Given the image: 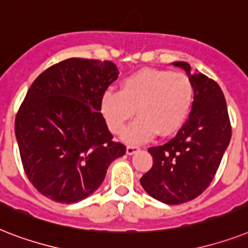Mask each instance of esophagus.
<instances>
[{
  "label": "esophagus",
  "instance_id": "obj_1",
  "mask_svg": "<svg viewBox=\"0 0 248 248\" xmlns=\"http://www.w3.org/2000/svg\"><path fill=\"white\" fill-rule=\"evenodd\" d=\"M138 150H140V146H136V144H129V146L126 147V154H128V155H133V154H136Z\"/></svg>",
  "mask_w": 248,
  "mask_h": 248
}]
</instances>
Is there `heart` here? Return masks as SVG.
Listing matches in <instances>:
<instances>
[{"instance_id": "obj_1", "label": "heart", "mask_w": 248, "mask_h": 248, "mask_svg": "<svg viewBox=\"0 0 248 248\" xmlns=\"http://www.w3.org/2000/svg\"><path fill=\"white\" fill-rule=\"evenodd\" d=\"M195 90L182 73L142 69L122 82L120 91H108L101 97L100 111L114 134L122 133L136 114L140 118L125 130L124 140L138 143L156 134L177 133L189 116Z\"/></svg>"}]
</instances>
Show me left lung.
Segmentation results:
<instances>
[{
    "instance_id": "obj_1",
    "label": "left lung",
    "mask_w": 248,
    "mask_h": 248,
    "mask_svg": "<svg viewBox=\"0 0 248 248\" xmlns=\"http://www.w3.org/2000/svg\"><path fill=\"white\" fill-rule=\"evenodd\" d=\"M191 79L195 90L189 118L177 136L148 148L154 165L140 178L148 195L168 205L199 197L213 182L231 142L232 126L223 91L215 80L188 62H173Z\"/></svg>"
}]
</instances>
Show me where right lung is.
Segmentation results:
<instances>
[{"instance_id": "1", "label": "right lung", "mask_w": 248, "mask_h": 248, "mask_svg": "<svg viewBox=\"0 0 248 248\" xmlns=\"http://www.w3.org/2000/svg\"><path fill=\"white\" fill-rule=\"evenodd\" d=\"M118 75L111 61L73 57L49 66L28 91L15 136L28 179L47 199H86L125 154L100 112L101 97Z\"/></svg>"}]
</instances>
